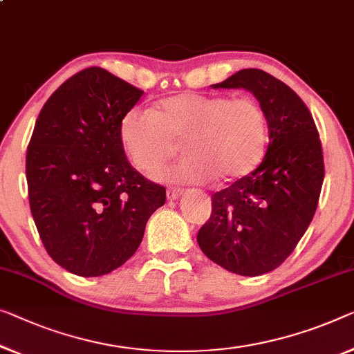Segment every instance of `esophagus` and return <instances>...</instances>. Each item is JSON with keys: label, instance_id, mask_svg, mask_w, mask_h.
Masks as SVG:
<instances>
[{"label": "esophagus", "instance_id": "esophagus-1", "mask_svg": "<svg viewBox=\"0 0 354 354\" xmlns=\"http://www.w3.org/2000/svg\"><path fill=\"white\" fill-rule=\"evenodd\" d=\"M181 194H183V189H178V187H168L167 189V198L168 200H175Z\"/></svg>", "mask_w": 354, "mask_h": 354}]
</instances>
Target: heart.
<instances>
[{
	"label": "heart",
	"instance_id": "heart-1",
	"mask_svg": "<svg viewBox=\"0 0 354 354\" xmlns=\"http://www.w3.org/2000/svg\"><path fill=\"white\" fill-rule=\"evenodd\" d=\"M120 145L141 171L163 165L181 141L187 157L163 173L175 181L207 184L245 178L263 159L268 141L266 113L254 98L181 93L154 109L133 108L120 120Z\"/></svg>",
	"mask_w": 354,
	"mask_h": 354
}]
</instances>
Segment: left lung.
<instances>
[{
  "label": "left lung",
  "instance_id": "left-lung-1",
  "mask_svg": "<svg viewBox=\"0 0 354 354\" xmlns=\"http://www.w3.org/2000/svg\"><path fill=\"white\" fill-rule=\"evenodd\" d=\"M213 87L254 95L268 146L254 171L211 195L213 209L197 241L225 270L263 275L288 259L315 216L324 179L319 133L302 98L266 71L248 68Z\"/></svg>",
  "mask_w": 354,
  "mask_h": 354
}]
</instances>
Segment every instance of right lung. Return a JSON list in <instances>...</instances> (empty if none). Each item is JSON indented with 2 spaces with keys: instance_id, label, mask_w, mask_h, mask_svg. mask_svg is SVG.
Masks as SVG:
<instances>
[{
  "instance_id": "right-lung-1",
  "label": "right lung",
  "mask_w": 354,
  "mask_h": 354,
  "mask_svg": "<svg viewBox=\"0 0 354 354\" xmlns=\"http://www.w3.org/2000/svg\"><path fill=\"white\" fill-rule=\"evenodd\" d=\"M143 91L91 66L66 79L36 119L26 149L30 209L47 254L79 277H100L138 250L165 187L127 159L120 120Z\"/></svg>"
}]
</instances>
